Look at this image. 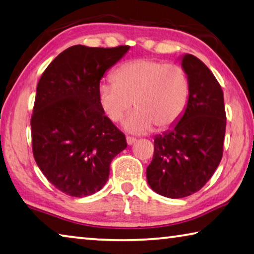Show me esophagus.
<instances>
[{
	"instance_id": "1",
	"label": "esophagus",
	"mask_w": 254,
	"mask_h": 254,
	"mask_svg": "<svg viewBox=\"0 0 254 254\" xmlns=\"http://www.w3.org/2000/svg\"><path fill=\"white\" fill-rule=\"evenodd\" d=\"M127 144L128 145H132L135 142H136V138L135 137H131V136H127Z\"/></svg>"
}]
</instances>
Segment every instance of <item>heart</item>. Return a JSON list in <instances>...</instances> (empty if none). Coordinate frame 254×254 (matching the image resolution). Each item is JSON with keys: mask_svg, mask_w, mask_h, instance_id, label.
Instances as JSON below:
<instances>
[{"mask_svg": "<svg viewBox=\"0 0 254 254\" xmlns=\"http://www.w3.org/2000/svg\"><path fill=\"white\" fill-rule=\"evenodd\" d=\"M114 82H102L98 100L111 122L118 123L130 110L125 128L145 132L173 127L184 115L189 95V81L185 69L177 64L139 58L127 62L115 70Z\"/></svg>", "mask_w": 254, "mask_h": 254, "instance_id": "obj_1", "label": "heart"}]
</instances>
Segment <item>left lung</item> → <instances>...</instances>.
I'll use <instances>...</instances> for the list:
<instances>
[{
    "label": "left lung",
    "mask_w": 254,
    "mask_h": 254,
    "mask_svg": "<svg viewBox=\"0 0 254 254\" xmlns=\"http://www.w3.org/2000/svg\"><path fill=\"white\" fill-rule=\"evenodd\" d=\"M189 81L186 111L172 130L154 139L146 178L152 190L168 198L188 197L213 176L223 156L226 112L222 86L202 62L182 57Z\"/></svg>",
    "instance_id": "left-lung-1"
}]
</instances>
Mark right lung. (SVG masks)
<instances>
[{"instance_id": "add662e5", "label": "right lung", "mask_w": 254, "mask_h": 254, "mask_svg": "<svg viewBox=\"0 0 254 254\" xmlns=\"http://www.w3.org/2000/svg\"><path fill=\"white\" fill-rule=\"evenodd\" d=\"M129 46L75 45L47 66L37 85L31 116L32 153L51 184L72 197L91 196L106 185L126 137L99 105L103 74Z\"/></svg>"}]
</instances>
